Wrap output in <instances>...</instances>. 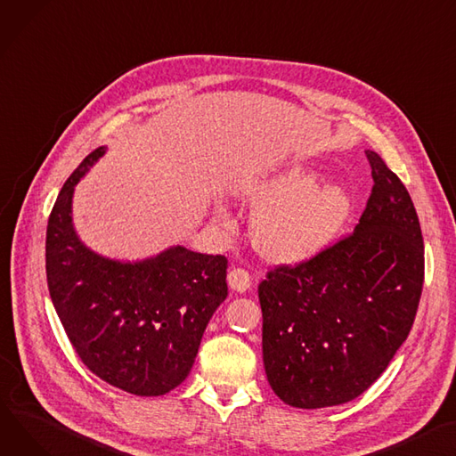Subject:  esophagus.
I'll list each match as a JSON object with an SVG mask.
<instances>
[{"mask_svg":"<svg viewBox=\"0 0 456 456\" xmlns=\"http://www.w3.org/2000/svg\"><path fill=\"white\" fill-rule=\"evenodd\" d=\"M227 282H229V288L236 293H246L251 288L249 273L246 269H241V267H234V269L229 271Z\"/></svg>","mask_w":456,"mask_h":456,"instance_id":"34e87169","label":"esophagus"}]
</instances>
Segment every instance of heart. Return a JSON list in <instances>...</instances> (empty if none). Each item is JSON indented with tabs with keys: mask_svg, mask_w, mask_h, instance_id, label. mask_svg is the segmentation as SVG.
<instances>
[{
	"mask_svg": "<svg viewBox=\"0 0 456 456\" xmlns=\"http://www.w3.org/2000/svg\"><path fill=\"white\" fill-rule=\"evenodd\" d=\"M231 194L251 208L253 240L264 258L295 265L322 253L346 224L352 196L338 181L314 183L297 165L240 175Z\"/></svg>",
	"mask_w": 456,
	"mask_h": 456,
	"instance_id": "heart-1",
	"label": "heart"
}]
</instances>
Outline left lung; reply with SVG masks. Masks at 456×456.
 I'll return each mask as SVG.
<instances>
[{
	"mask_svg": "<svg viewBox=\"0 0 456 456\" xmlns=\"http://www.w3.org/2000/svg\"><path fill=\"white\" fill-rule=\"evenodd\" d=\"M374 187L354 232L258 286L262 354L277 396L298 409L355 400L405 343L423 286L412 200L367 150Z\"/></svg>",
	"mask_w": 456,
	"mask_h": 456,
	"instance_id": "obj_1",
	"label": "left lung"
}]
</instances>
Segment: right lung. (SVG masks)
I'll list each match as a JSON object with an SVG mask.
<instances>
[{
  "label": "right lung",
  "mask_w": 456,
  "mask_h": 456,
  "mask_svg": "<svg viewBox=\"0 0 456 456\" xmlns=\"http://www.w3.org/2000/svg\"><path fill=\"white\" fill-rule=\"evenodd\" d=\"M104 154L106 146L91 151L51 210L49 295L91 372L135 396H163L189 376L203 331L227 297V258L172 246L130 262L89 249L73 225V196Z\"/></svg>",
  "instance_id": "1"
}]
</instances>
